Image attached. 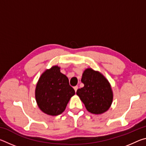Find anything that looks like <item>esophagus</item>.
<instances>
[{"instance_id":"1","label":"esophagus","mask_w":146,"mask_h":146,"mask_svg":"<svg viewBox=\"0 0 146 146\" xmlns=\"http://www.w3.org/2000/svg\"><path fill=\"white\" fill-rule=\"evenodd\" d=\"M78 87L77 86H75V87H74V90H75V92H76V91H77V90H78Z\"/></svg>"}]
</instances>
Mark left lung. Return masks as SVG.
<instances>
[{
  "label": "left lung",
  "instance_id": "obj_1",
  "mask_svg": "<svg viewBox=\"0 0 146 146\" xmlns=\"http://www.w3.org/2000/svg\"><path fill=\"white\" fill-rule=\"evenodd\" d=\"M84 86L76 91V95L84 104L86 110L93 114H102L110 109L113 94L108 80L102 74L91 68L84 71L81 79Z\"/></svg>",
  "mask_w": 146,
  "mask_h": 146
}]
</instances>
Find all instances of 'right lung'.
I'll use <instances>...</instances> for the list:
<instances>
[{
  "label": "right lung",
  "mask_w": 146,
  "mask_h": 146,
  "mask_svg": "<svg viewBox=\"0 0 146 146\" xmlns=\"http://www.w3.org/2000/svg\"><path fill=\"white\" fill-rule=\"evenodd\" d=\"M74 89L60 67L54 66L42 74L36 86L35 98L38 108L47 115L56 116L65 110Z\"/></svg>",
  "instance_id": "add662e5"
}]
</instances>
